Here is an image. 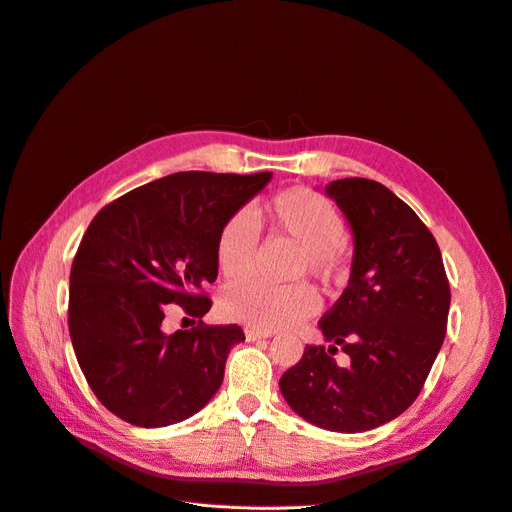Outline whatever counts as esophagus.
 <instances>
[{"mask_svg":"<svg viewBox=\"0 0 512 512\" xmlns=\"http://www.w3.org/2000/svg\"><path fill=\"white\" fill-rule=\"evenodd\" d=\"M270 333H262V330L256 328H246V339L248 341H260V339H268Z\"/></svg>","mask_w":512,"mask_h":512,"instance_id":"esophagus-1","label":"esophagus"}]
</instances>
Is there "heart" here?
Wrapping results in <instances>:
<instances>
[{"label":"heart","mask_w":512,"mask_h":512,"mask_svg":"<svg viewBox=\"0 0 512 512\" xmlns=\"http://www.w3.org/2000/svg\"><path fill=\"white\" fill-rule=\"evenodd\" d=\"M264 219L275 233L299 246L291 279L312 277L333 289L345 277L347 225L339 208L310 188L279 192L264 208ZM256 223L248 213H235L217 237V262L225 277L246 275L256 252ZM227 320L258 330H279L310 318L318 297L308 283L268 285L258 279H239L227 285L219 302Z\"/></svg>","instance_id":"heart-1"}]
</instances>
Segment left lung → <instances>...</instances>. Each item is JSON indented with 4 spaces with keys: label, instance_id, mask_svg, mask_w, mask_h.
<instances>
[{
    "label": "left lung",
    "instance_id": "1",
    "mask_svg": "<svg viewBox=\"0 0 512 512\" xmlns=\"http://www.w3.org/2000/svg\"><path fill=\"white\" fill-rule=\"evenodd\" d=\"M353 231L351 275L318 322L328 343L306 345L281 393L306 422L366 432L399 417L424 388L446 335L450 289L442 254L413 208L386 186L347 177L326 186ZM341 346L350 364L341 369Z\"/></svg>",
    "mask_w": 512,
    "mask_h": 512
}]
</instances>
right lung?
<instances>
[{
	"instance_id": "right-lung-1",
	"label": "right lung",
	"mask_w": 512,
	"mask_h": 512,
	"mask_svg": "<svg viewBox=\"0 0 512 512\" xmlns=\"http://www.w3.org/2000/svg\"><path fill=\"white\" fill-rule=\"evenodd\" d=\"M273 173L182 171L119 196L90 221L70 270L68 328L97 399L124 422L163 428L198 413L223 382L237 324L206 326L198 293L219 275L217 237ZM169 303L199 320L167 336Z\"/></svg>"
}]
</instances>
